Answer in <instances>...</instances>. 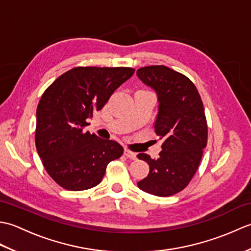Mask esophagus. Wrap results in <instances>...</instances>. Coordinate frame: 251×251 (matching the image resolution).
<instances>
[{
  "instance_id": "1",
  "label": "esophagus",
  "mask_w": 251,
  "mask_h": 251,
  "mask_svg": "<svg viewBox=\"0 0 251 251\" xmlns=\"http://www.w3.org/2000/svg\"><path fill=\"white\" fill-rule=\"evenodd\" d=\"M124 154H125V156H127L130 159H136L137 158V154L135 152H131L130 150H128V149H125Z\"/></svg>"
}]
</instances>
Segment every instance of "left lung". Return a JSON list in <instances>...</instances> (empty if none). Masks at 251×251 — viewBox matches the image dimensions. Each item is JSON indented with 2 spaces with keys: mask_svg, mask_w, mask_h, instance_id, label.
Masks as SVG:
<instances>
[{
  "mask_svg": "<svg viewBox=\"0 0 251 251\" xmlns=\"http://www.w3.org/2000/svg\"><path fill=\"white\" fill-rule=\"evenodd\" d=\"M137 76L157 95L154 129L163 140L157 159L146 153L137 155L150 167L138 186L153 195L172 196L189 184L201 163L208 136L204 105L195 85L168 67L140 68Z\"/></svg>",
  "mask_w": 251,
  "mask_h": 251,
  "instance_id": "left-lung-1",
  "label": "left lung"
}]
</instances>
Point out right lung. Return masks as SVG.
Here are the masks:
<instances>
[{
  "label": "right lung",
  "instance_id": "right-lung-1",
  "mask_svg": "<svg viewBox=\"0 0 251 251\" xmlns=\"http://www.w3.org/2000/svg\"><path fill=\"white\" fill-rule=\"evenodd\" d=\"M134 72L125 67H76L42 95L36 109V150L47 174L63 189L94 188L108 164L122 156L120 143L90 135L84 127Z\"/></svg>",
  "mask_w": 251,
  "mask_h": 251
}]
</instances>
